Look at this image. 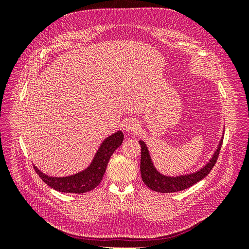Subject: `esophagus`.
I'll use <instances>...</instances> for the list:
<instances>
[{
    "mask_svg": "<svg viewBox=\"0 0 249 249\" xmlns=\"http://www.w3.org/2000/svg\"><path fill=\"white\" fill-rule=\"evenodd\" d=\"M124 130L127 133H136L139 130V124L133 118L127 119L124 124Z\"/></svg>",
    "mask_w": 249,
    "mask_h": 249,
    "instance_id": "obj_1",
    "label": "esophagus"
}]
</instances>
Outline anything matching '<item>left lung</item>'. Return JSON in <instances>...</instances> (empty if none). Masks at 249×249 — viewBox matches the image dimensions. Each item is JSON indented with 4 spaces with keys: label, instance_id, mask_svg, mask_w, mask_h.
<instances>
[{
    "label": "left lung",
    "instance_id": "obj_1",
    "mask_svg": "<svg viewBox=\"0 0 249 249\" xmlns=\"http://www.w3.org/2000/svg\"><path fill=\"white\" fill-rule=\"evenodd\" d=\"M222 141H223V137H221L219 144H218L212 158H211L209 162L202 168L192 173H187V175L170 177V176H165L160 171L157 170V168L155 167V165L153 163L152 158H150L145 142L140 140L139 141V144L141 145L140 171H141V178H142L143 183H144L149 189H152L153 191L161 192V193H171V192H178V191L187 189V188L193 186L194 184H196L202 178H205L209 175L210 171L212 170L218 159V156H219Z\"/></svg>",
    "mask_w": 249,
    "mask_h": 249
}]
</instances>
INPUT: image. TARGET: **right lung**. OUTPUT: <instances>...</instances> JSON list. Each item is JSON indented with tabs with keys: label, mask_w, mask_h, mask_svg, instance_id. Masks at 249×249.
Returning a JSON list of instances; mask_svg holds the SVG:
<instances>
[{
	"label": "right lung",
	"mask_w": 249,
	"mask_h": 249,
	"mask_svg": "<svg viewBox=\"0 0 249 249\" xmlns=\"http://www.w3.org/2000/svg\"><path fill=\"white\" fill-rule=\"evenodd\" d=\"M123 141L124 134L122 131H117L104 139L89 166L69 177H50L40 171L35 165L34 169L44 183L59 192L80 194L91 191L101 183L111 156L117 147L122 145Z\"/></svg>",
	"instance_id": "add662e5"
}]
</instances>
